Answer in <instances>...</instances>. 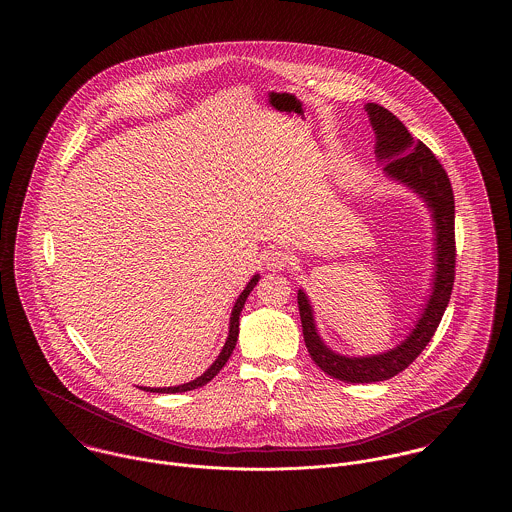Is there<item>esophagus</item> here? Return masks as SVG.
Listing matches in <instances>:
<instances>
[{
  "label": "esophagus",
  "mask_w": 512,
  "mask_h": 512,
  "mask_svg": "<svg viewBox=\"0 0 512 512\" xmlns=\"http://www.w3.org/2000/svg\"><path fill=\"white\" fill-rule=\"evenodd\" d=\"M290 265V257H288V253H284V251H270L267 255V267L270 270H274V272H278V270H284V268Z\"/></svg>",
  "instance_id": "esophagus-1"
}]
</instances>
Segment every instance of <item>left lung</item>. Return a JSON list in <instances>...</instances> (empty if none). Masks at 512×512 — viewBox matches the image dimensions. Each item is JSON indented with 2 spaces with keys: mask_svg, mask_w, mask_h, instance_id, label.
Listing matches in <instances>:
<instances>
[{
  "mask_svg": "<svg viewBox=\"0 0 512 512\" xmlns=\"http://www.w3.org/2000/svg\"><path fill=\"white\" fill-rule=\"evenodd\" d=\"M370 124L376 134V157L384 163V172L405 184L414 194L420 195L434 220V282L432 293L416 320L407 340L401 341L380 355L347 357L332 351L317 332L311 301L303 290L297 292L299 317L303 326V338L311 359L328 376L351 382L370 384L390 380L403 372L426 349L438 330L445 307L451 299L455 282V195L445 169L439 165L436 155L420 140H414L407 126L399 121L386 107L378 103H366Z\"/></svg>",
  "mask_w": 512,
  "mask_h": 512,
  "instance_id": "left-lung-1",
  "label": "left lung"
}]
</instances>
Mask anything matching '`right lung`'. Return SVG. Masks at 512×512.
<instances>
[{"label": "right lung", "instance_id": "right-lung-1", "mask_svg": "<svg viewBox=\"0 0 512 512\" xmlns=\"http://www.w3.org/2000/svg\"><path fill=\"white\" fill-rule=\"evenodd\" d=\"M259 278H261V276H259V274H255V276L247 282L244 292L240 293V297L236 299L234 309H232V315H230L228 338H226V343H224V347H222V351H220L219 357L215 359V363H213V365L209 366L201 376H197L195 380L188 382V384L172 386V388H144V386H142V390L151 391V393H182V391L197 390V388L205 386L207 382H211V380L219 374L220 368L228 363V359H230V355H232V351H234V347H236L238 334H240V315H242V309H244L245 299H247V295H249V293L253 292V288L257 286Z\"/></svg>", "mask_w": 512, "mask_h": 512}]
</instances>
